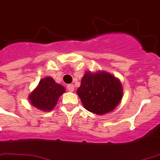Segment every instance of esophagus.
Returning a JSON list of instances; mask_svg holds the SVG:
<instances>
[{
  "label": "esophagus",
  "mask_w": 160,
  "mask_h": 160,
  "mask_svg": "<svg viewBox=\"0 0 160 160\" xmlns=\"http://www.w3.org/2000/svg\"><path fill=\"white\" fill-rule=\"evenodd\" d=\"M67 88L68 89V91L70 92H73L74 91V85L71 84H69L67 85Z\"/></svg>",
  "instance_id": "1"
}]
</instances>
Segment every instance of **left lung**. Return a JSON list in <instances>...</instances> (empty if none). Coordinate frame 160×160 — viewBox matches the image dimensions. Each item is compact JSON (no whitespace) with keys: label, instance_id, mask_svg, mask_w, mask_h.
<instances>
[{"label":"left lung","instance_id":"1","mask_svg":"<svg viewBox=\"0 0 160 160\" xmlns=\"http://www.w3.org/2000/svg\"><path fill=\"white\" fill-rule=\"evenodd\" d=\"M77 93L85 109L102 115L118 106L122 97V88L120 81L110 74L86 72Z\"/></svg>","mask_w":160,"mask_h":160}]
</instances>
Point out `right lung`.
<instances>
[{
  "label": "right lung",
  "instance_id": "1",
  "mask_svg": "<svg viewBox=\"0 0 160 160\" xmlns=\"http://www.w3.org/2000/svg\"><path fill=\"white\" fill-rule=\"evenodd\" d=\"M64 92L62 85L57 84L52 78L46 77L40 80L38 86L29 95V99L32 105L38 109L51 111Z\"/></svg>",
  "mask_w": 160,
  "mask_h": 160
}]
</instances>
